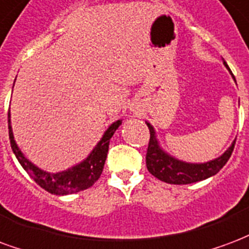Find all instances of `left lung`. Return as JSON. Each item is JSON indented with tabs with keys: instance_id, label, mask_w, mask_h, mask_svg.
<instances>
[{
	"instance_id": "left-lung-1",
	"label": "left lung",
	"mask_w": 249,
	"mask_h": 249,
	"mask_svg": "<svg viewBox=\"0 0 249 249\" xmlns=\"http://www.w3.org/2000/svg\"><path fill=\"white\" fill-rule=\"evenodd\" d=\"M226 67L228 68L227 64ZM148 128L150 132V139L146 150V167L152 176L170 185H187L215 176L227 163L235 148V141H233L227 152L213 161L206 163H186L162 152L161 148L158 146L153 126L148 124Z\"/></svg>"
}]
</instances>
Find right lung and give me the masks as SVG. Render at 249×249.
Masks as SVG:
<instances>
[{"label": "right lung", "instance_id": "1", "mask_svg": "<svg viewBox=\"0 0 249 249\" xmlns=\"http://www.w3.org/2000/svg\"><path fill=\"white\" fill-rule=\"evenodd\" d=\"M120 124H121V120L110 125L106 130L100 142L97 143L96 148L92 150L86 161L73 166L72 169H68L62 173H56V174H51V173L40 170L39 167L33 165L18 149L14 137H13L12 126H10V113H7L9 139H10V145H12L17 160L21 163V166L26 170L27 174L31 176V178L36 181V183H38L46 191L55 195L73 194V193L86 190L100 178L103 169H104V163H106L108 148H109V140L112 139V136L119 128Z\"/></svg>", "mask_w": 249, "mask_h": 249}]
</instances>
